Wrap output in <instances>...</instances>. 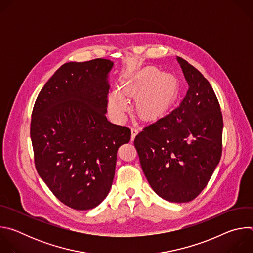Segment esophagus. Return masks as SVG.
I'll use <instances>...</instances> for the list:
<instances>
[{"mask_svg": "<svg viewBox=\"0 0 253 253\" xmlns=\"http://www.w3.org/2000/svg\"><path fill=\"white\" fill-rule=\"evenodd\" d=\"M137 133H138V129L136 127H131V140H134Z\"/></svg>", "mask_w": 253, "mask_h": 253, "instance_id": "1", "label": "esophagus"}]
</instances>
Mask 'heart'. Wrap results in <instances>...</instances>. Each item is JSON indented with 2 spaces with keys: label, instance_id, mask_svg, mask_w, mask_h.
Returning a JSON list of instances; mask_svg holds the SVG:
<instances>
[{
  "label": "heart",
  "instance_id": "heart-1",
  "mask_svg": "<svg viewBox=\"0 0 253 253\" xmlns=\"http://www.w3.org/2000/svg\"><path fill=\"white\" fill-rule=\"evenodd\" d=\"M121 87L123 89H119L121 90L119 95L109 96L111 111L121 116L126 110L125 103L144 92L137 101L136 109L141 118L150 120L165 112L171 106L177 93L178 83L173 75L161 74L158 69L151 68L142 73L138 79L126 81Z\"/></svg>",
  "mask_w": 253,
  "mask_h": 253
}]
</instances>
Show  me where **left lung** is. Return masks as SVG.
<instances>
[{
	"mask_svg": "<svg viewBox=\"0 0 253 253\" xmlns=\"http://www.w3.org/2000/svg\"><path fill=\"white\" fill-rule=\"evenodd\" d=\"M188 91L174 109L135 137L142 170L161 198L176 203L196 198L207 185L222 153L223 119L211 85L177 57Z\"/></svg>",
	"mask_w": 253,
	"mask_h": 253,
	"instance_id": "obj_1",
	"label": "left lung"
}]
</instances>
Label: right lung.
Returning <instances> with one entry per match:
<instances>
[{"label":"right lung","instance_id":"obj_1","mask_svg":"<svg viewBox=\"0 0 253 253\" xmlns=\"http://www.w3.org/2000/svg\"><path fill=\"white\" fill-rule=\"evenodd\" d=\"M113 62L62 65L36 99L31 120L35 166L53 194L76 210L98 206L113 183L117 151L131 130L106 118Z\"/></svg>","mask_w":253,"mask_h":253}]
</instances>
